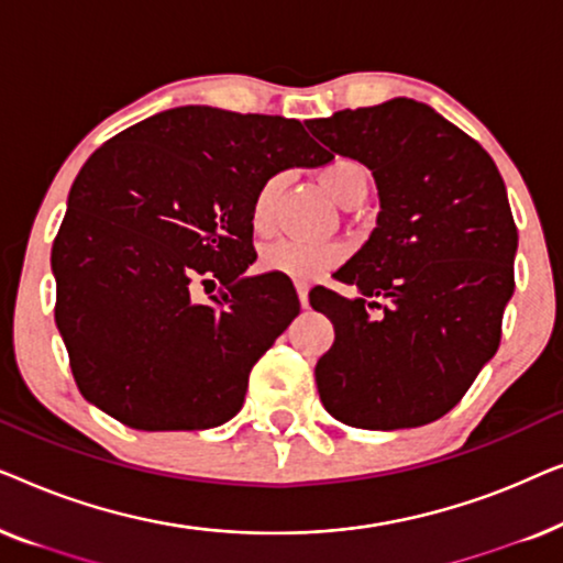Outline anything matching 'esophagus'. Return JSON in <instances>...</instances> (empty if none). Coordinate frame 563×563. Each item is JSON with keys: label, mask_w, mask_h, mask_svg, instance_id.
<instances>
[{"label": "esophagus", "mask_w": 563, "mask_h": 563, "mask_svg": "<svg viewBox=\"0 0 563 563\" xmlns=\"http://www.w3.org/2000/svg\"><path fill=\"white\" fill-rule=\"evenodd\" d=\"M295 287H297V295H299V305L307 307V295H310V284H307L305 279H297Z\"/></svg>", "instance_id": "1"}]
</instances>
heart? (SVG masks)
I'll use <instances>...</instances> for the list:
<instances>
[{
	"label": "heart",
	"instance_id": "1",
	"mask_svg": "<svg viewBox=\"0 0 563 563\" xmlns=\"http://www.w3.org/2000/svg\"><path fill=\"white\" fill-rule=\"evenodd\" d=\"M318 179L325 191L341 205H353L364 199L368 189V172L358 161L335 156L318 168ZM282 179L272 176L261 184L251 202V225L258 235H268L276 225V199H279ZM345 258V245L338 241H302V238H282L261 251V268L272 274H284L291 279H312L330 272Z\"/></svg>",
	"mask_w": 563,
	"mask_h": 563
}]
</instances>
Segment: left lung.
I'll list each match as a JSON object with an SVG mask.
<instances>
[{"label": "left lung", "instance_id": "left-lung-1", "mask_svg": "<svg viewBox=\"0 0 563 563\" xmlns=\"http://www.w3.org/2000/svg\"><path fill=\"white\" fill-rule=\"evenodd\" d=\"M328 153L372 172L382 212L364 249L314 287L335 343L314 366L325 410L351 428L428 426L453 410L503 338L515 291L505 181L474 137L415 99L307 122Z\"/></svg>", "mask_w": 563, "mask_h": 563}]
</instances>
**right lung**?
Returning <instances> with one entry per match:
<instances>
[{
  "label": "right lung",
  "instance_id": "1",
  "mask_svg": "<svg viewBox=\"0 0 563 563\" xmlns=\"http://www.w3.org/2000/svg\"><path fill=\"white\" fill-rule=\"evenodd\" d=\"M333 156L299 120L176 107L122 130L76 176L53 241L56 325L76 387L135 430H205L243 407L249 374L299 314L253 261L266 179ZM218 278L199 306L190 289Z\"/></svg>",
  "mask_w": 563,
  "mask_h": 563
}]
</instances>
